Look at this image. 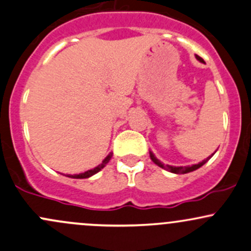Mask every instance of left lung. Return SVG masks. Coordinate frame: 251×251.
<instances>
[{
	"label": "left lung",
	"instance_id": "8db88e82",
	"mask_svg": "<svg viewBox=\"0 0 251 251\" xmlns=\"http://www.w3.org/2000/svg\"><path fill=\"white\" fill-rule=\"evenodd\" d=\"M196 59L199 60V61H201V62H203V59L202 57H200L199 55H196ZM149 154H150V159L152 160V162L154 163H156L157 166H159V167H161V168H165L166 171H170V172H172V173H176V174H185V173H189V172H192V171H196L197 168H200V167H202L203 165H204L205 162H207L208 160L210 159V157L213 156H209V157H207V159L205 160H203L202 162H200V163H197V165H192V166H185V167H183V166H180V167H176V166H170V165H163L162 162H161V161H159L156 159V157H155V155L152 154L151 151H149Z\"/></svg>",
	"mask_w": 251,
	"mask_h": 251
}]
</instances>
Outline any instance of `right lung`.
<instances>
[{"mask_svg": "<svg viewBox=\"0 0 251 251\" xmlns=\"http://www.w3.org/2000/svg\"><path fill=\"white\" fill-rule=\"evenodd\" d=\"M110 157H112V154H109V155H108V156L105 157V159H104L103 161H102V163H101V165H99V166H97V167L92 168V170H89V171H86V172H84V173L75 174V176H70V174H68L67 176H70V178H75V179H84V178H89V176H94V174H96L97 172H100V171H101L102 168H103L104 166L107 165L108 162H109Z\"/></svg>", "mask_w": 251, "mask_h": 251, "instance_id": "right-lung-1", "label": "right lung"}]
</instances>
